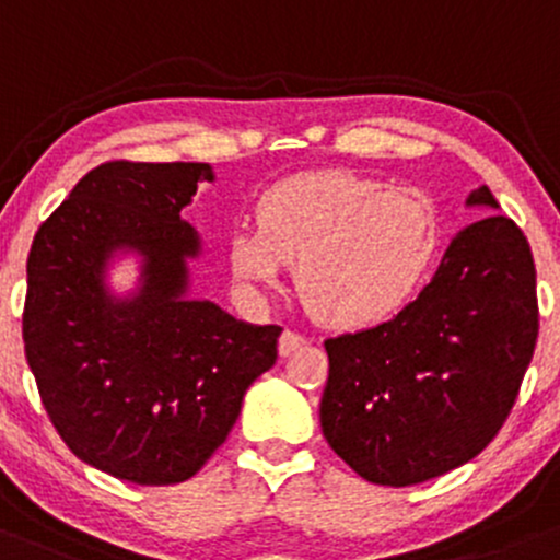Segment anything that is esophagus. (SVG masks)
I'll use <instances>...</instances> for the list:
<instances>
[{
    "instance_id": "34e87169",
    "label": "esophagus",
    "mask_w": 560,
    "mask_h": 560,
    "mask_svg": "<svg viewBox=\"0 0 560 560\" xmlns=\"http://www.w3.org/2000/svg\"><path fill=\"white\" fill-rule=\"evenodd\" d=\"M306 338L301 336V332H293V330H282L280 341H278V349H280V357H288L291 351H296L299 347H304Z\"/></svg>"
}]
</instances>
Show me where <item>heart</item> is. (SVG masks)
I'll list each match as a JSON object with an SVG mask.
<instances>
[{
  "mask_svg": "<svg viewBox=\"0 0 560 560\" xmlns=\"http://www.w3.org/2000/svg\"><path fill=\"white\" fill-rule=\"evenodd\" d=\"M436 248L439 217L423 192L317 172L269 187L256 228L232 232L228 256L250 291L296 261L293 282L306 310L332 328H362L412 299Z\"/></svg>",
  "mask_w": 560,
  "mask_h": 560,
  "instance_id": "1",
  "label": "heart"
}]
</instances>
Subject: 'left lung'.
Instances as JSON below:
<instances>
[{"label":"left lung","instance_id":"left-lung-1","mask_svg":"<svg viewBox=\"0 0 560 560\" xmlns=\"http://www.w3.org/2000/svg\"><path fill=\"white\" fill-rule=\"evenodd\" d=\"M466 206L500 209L487 185ZM537 269L513 219L452 237L397 317L325 341L319 423L362 479L410 487L474 460L498 436L537 343Z\"/></svg>","mask_w":560,"mask_h":560}]
</instances>
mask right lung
Wrapping results in <instances>:
<instances>
[{"label":"right lung","instance_id":"1","mask_svg":"<svg viewBox=\"0 0 560 560\" xmlns=\"http://www.w3.org/2000/svg\"><path fill=\"white\" fill-rule=\"evenodd\" d=\"M198 182H213L209 163H100L26 264L23 343L44 410L79 460L142 487L196 476L278 360L280 325L187 296L200 237L179 213ZM116 249L143 259L127 300L104 288Z\"/></svg>","mask_w":560,"mask_h":560}]
</instances>
